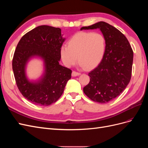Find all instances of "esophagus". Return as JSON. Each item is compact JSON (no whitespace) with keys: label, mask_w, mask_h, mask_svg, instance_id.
Listing matches in <instances>:
<instances>
[{"label":"esophagus","mask_w":148,"mask_h":148,"mask_svg":"<svg viewBox=\"0 0 148 148\" xmlns=\"http://www.w3.org/2000/svg\"><path fill=\"white\" fill-rule=\"evenodd\" d=\"M81 75V73L77 72V71H73L72 73H71L72 77H77V76H78V75Z\"/></svg>","instance_id":"obj_1"}]
</instances>
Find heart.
<instances>
[{
    "label": "heart",
    "mask_w": 148,
    "mask_h": 148,
    "mask_svg": "<svg viewBox=\"0 0 148 148\" xmlns=\"http://www.w3.org/2000/svg\"><path fill=\"white\" fill-rule=\"evenodd\" d=\"M105 50V38L101 34L79 32L70 38L68 46L60 47V53L62 62L66 66L74 65L78 58L82 66L92 69L99 65Z\"/></svg>",
    "instance_id": "obj_1"
}]
</instances>
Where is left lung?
<instances>
[{
	"label": "left lung",
	"mask_w": 148,
	"mask_h": 148,
	"mask_svg": "<svg viewBox=\"0 0 148 148\" xmlns=\"http://www.w3.org/2000/svg\"><path fill=\"white\" fill-rule=\"evenodd\" d=\"M97 28L105 38L106 50L99 65L89 73L90 81L83 92L92 101L103 104L119 96L130 83L133 52L125 35L104 21L83 26L80 30Z\"/></svg>",
	"instance_id": "left-lung-1"
}]
</instances>
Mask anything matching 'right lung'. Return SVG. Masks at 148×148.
I'll list each match as a JSON object with an SVG mask.
<instances>
[{"label": "right lung", "mask_w": 148, "mask_h": 148, "mask_svg": "<svg viewBox=\"0 0 148 148\" xmlns=\"http://www.w3.org/2000/svg\"><path fill=\"white\" fill-rule=\"evenodd\" d=\"M65 39L60 28L42 25L25 34L17 44L12 60L13 74L22 95L34 104L48 106L56 102L71 78V70L59 64ZM34 57L43 60L45 71L39 80L30 81L25 67Z\"/></svg>", "instance_id": "1"}]
</instances>
